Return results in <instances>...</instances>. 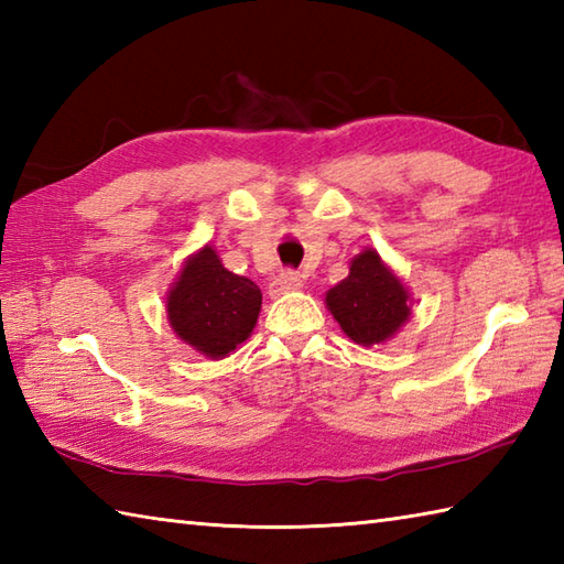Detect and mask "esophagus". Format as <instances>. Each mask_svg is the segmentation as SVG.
I'll return each instance as SVG.
<instances>
[{
    "mask_svg": "<svg viewBox=\"0 0 564 564\" xmlns=\"http://www.w3.org/2000/svg\"><path fill=\"white\" fill-rule=\"evenodd\" d=\"M303 289V279L293 271H283L275 275L269 285V295L271 297H279L283 293H293V291H301Z\"/></svg>",
    "mask_w": 564,
    "mask_h": 564,
    "instance_id": "esophagus-1",
    "label": "esophagus"
}]
</instances>
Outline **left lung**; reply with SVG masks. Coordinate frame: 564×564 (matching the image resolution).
<instances>
[{"label": "left lung", "mask_w": 564, "mask_h": 564, "mask_svg": "<svg viewBox=\"0 0 564 564\" xmlns=\"http://www.w3.org/2000/svg\"><path fill=\"white\" fill-rule=\"evenodd\" d=\"M325 305L358 346L390 341L412 317L410 289L373 247L351 259L349 275L325 293Z\"/></svg>", "instance_id": "obj_1"}]
</instances>
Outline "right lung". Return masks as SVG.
<instances>
[{
    "label": "right lung",
    "instance_id": "right-lung-1",
    "mask_svg": "<svg viewBox=\"0 0 564 564\" xmlns=\"http://www.w3.org/2000/svg\"><path fill=\"white\" fill-rule=\"evenodd\" d=\"M174 334L196 354L220 361L251 337L261 313V291L247 275L223 267L210 245L194 251L164 297Z\"/></svg>",
    "mask_w": 564,
    "mask_h": 564
}]
</instances>
